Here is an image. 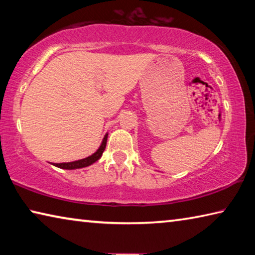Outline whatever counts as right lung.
Masks as SVG:
<instances>
[{"label": "right lung", "instance_id": "1", "mask_svg": "<svg viewBox=\"0 0 255 255\" xmlns=\"http://www.w3.org/2000/svg\"><path fill=\"white\" fill-rule=\"evenodd\" d=\"M107 139H108V133H106L105 138H103V140H102V143L100 145V147H99L97 149V152L93 153L91 156L82 158V159H79V161H74V162L53 163V165L59 167V169H64V170H76V169H82V167H86V166L91 165V164L99 161V159H100V157L102 156V153L105 152V149H106Z\"/></svg>", "mask_w": 255, "mask_h": 255}]
</instances>
